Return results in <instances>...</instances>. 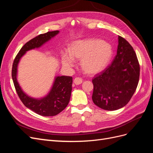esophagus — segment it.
<instances>
[{"label":"esophagus","mask_w":153,"mask_h":153,"mask_svg":"<svg viewBox=\"0 0 153 153\" xmlns=\"http://www.w3.org/2000/svg\"><path fill=\"white\" fill-rule=\"evenodd\" d=\"M82 82V79L80 77H76L74 80V83L76 85H79Z\"/></svg>","instance_id":"esophagus-1"}]
</instances>
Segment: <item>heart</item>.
<instances>
[{"mask_svg": "<svg viewBox=\"0 0 153 153\" xmlns=\"http://www.w3.org/2000/svg\"><path fill=\"white\" fill-rule=\"evenodd\" d=\"M112 55V47L109 43L97 39H87L73 42L69 47V53H62V63L66 67H72L74 58L81 60L82 71L93 75L104 69Z\"/></svg>", "mask_w": 153, "mask_h": 153, "instance_id": "1", "label": "heart"}]
</instances>
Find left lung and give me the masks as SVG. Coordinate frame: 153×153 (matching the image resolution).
<instances>
[{"label": "left lung", "instance_id": "1", "mask_svg": "<svg viewBox=\"0 0 153 153\" xmlns=\"http://www.w3.org/2000/svg\"><path fill=\"white\" fill-rule=\"evenodd\" d=\"M139 76L140 66L134 48L118 36L117 55L113 62L92 81L93 103L107 111L121 109L134 94Z\"/></svg>", "mask_w": 153, "mask_h": 153}]
</instances>
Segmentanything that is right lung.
Listing matches in <instances>:
<instances>
[{"mask_svg":"<svg viewBox=\"0 0 153 153\" xmlns=\"http://www.w3.org/2000/svg\"><path fill=\"white\" fill-rule=\"evenodd\" d=\"M59 32L58 30L48 32L27 42L19 50L13 65L12 78L19 98L29 109L42 116H56L67 106L71 96L72 77L65 76H55L47 94L40 98H34L27 95L19 86L17 79L18 67L22 58L27 51L42 47Z\"/></svg>","mask_w":153,"mask_h":153,"instance_id":"right-lung-1","label":"right lung"}]
</instances>
